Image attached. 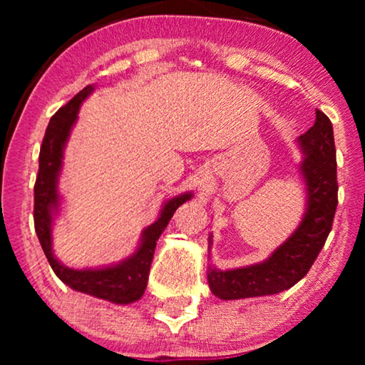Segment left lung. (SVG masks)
I'll list each match as a JSON object with an SVG mask.
<instances>
[{
	"instance_id": "1",
	"label": "left lung",
	"mask_w": 365,
	"mask_h": 365,
	"mask_svg": "<svg viewBox=\"0 0 365 365\" xmlns=\"http://www.w3.org/2000/svg\"><path fill=\"white\" fill-rule=\"evenodd\" d=\"M297 144L304 154L299 171L306 182L302 221L266 261L227 271L209 266V289L222 301L287 291L306 276L324 247L337 207V163L331 119L316 109V123L297 138ZM211 244L209 234V249Z\"/></svg>"
}]
</instances>
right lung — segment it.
Wrapping results in <instances>:
<instances>
[{
	"mask_svg": "<svg viewBox=\"0 0 365 365\" xmlns=\"http://www.w3.org/2000/svg\"><path fill=\"white\" fill-rule=\"evenodd\" d=\"M94 91L93 84L81 89L68 104L58 109L49 119L39 151V169L34 184V229L49 266L61 281L74 291L89 294L114 304H131L143 297L148 286L154 249L159 236L168 227L176 209L192 197V192L179 194L163 204L156 221L144 229L138 249L121 262L103 267L73 269L61 264L53 252V221L59 211L61 196L58 192V179L63 168V153L78 119L79 106Z\"/></svg>",
	"mask_w": 365,
	"mask_h": 365,
	"instance_id": "obj_1",
	"label": "right lung"
}]
</instances>
